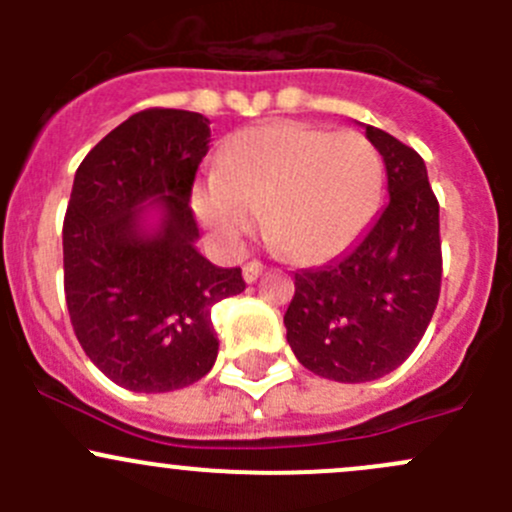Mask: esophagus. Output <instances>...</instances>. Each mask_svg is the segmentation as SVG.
I'll return each mask as SVG.
<instances>
[{
	"label": "esophagus",
	"mask_w": 512,
	"mask_h": 512,
	"mask_svg": "<svg viewBox=\"0 0 512 512\" xmlns=\"http://www.w3.org/2000/svg\"><path fill=\"white\" fill-rule=\"evenodd\" d=\"M262 270H265V267H262V262H257V260L247 262V265L242 267V277H245L247 285H252V282H257V277L262 275Z\"/></svg>",
	"instance_id": "34e87169"
}]
</instances>
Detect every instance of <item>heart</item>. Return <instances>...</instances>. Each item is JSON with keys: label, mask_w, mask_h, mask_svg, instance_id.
<instances>
[{"label": "heart", "mask_w": 512, "mask_h": 512, "mask_svg": "<svg viewBox=\"0 0 512 512\" xmlns=\"http://www.w3.org/2000/svg\"><path fill=\"white\" fill-rule=\"evenodd\" d=\"M381 158L359 131L277 121L235 133L220 170L193 188V213L218 245L237 247L265 213V232L294 262L339 255L381 193Z\"/></svg>", "instance_id": "heart-1"}]
</instances>
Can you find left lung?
Returning <instances> with one entry per match:
<instances>
[{"instance_id": "1", "label": "left lung", "mask_w": 512, "mask_h": 512, "mask_svg": "<svg viewBox=\"0 0 512 512\" xmlns=\"http://www.w3.org/2000/svg\"><path fill=\"white\" fill-rule=\"evenodd\" d=\"M384 158L389 203L344 255L294 272L287 342L304 369L342 384L391 374L421 342L441 292L438 200L426 163L364 126Z\"/></svg>"}]
</instances>
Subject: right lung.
I'll return each instance as SVG.
<instances>
[{
  "label": "right lung",
  "instance_id": "right-lung-1",
  "mask_svg": "<svg viewBox=\"0 0 512 512\" xmlns=\"http://www.w3.org/2000/svg\"><path fill=\"white\" fill-rule=\"evenodd\" d=\"M203 113L148 108L81 160L64 220V292L86 356L128 391L195 384L218 359L210 309L245 289L240 267L195 247L190 190L208 153Z\"/></svg>",
  "mask_w": 512,
  "mask_h": 512
}]
</instances>
